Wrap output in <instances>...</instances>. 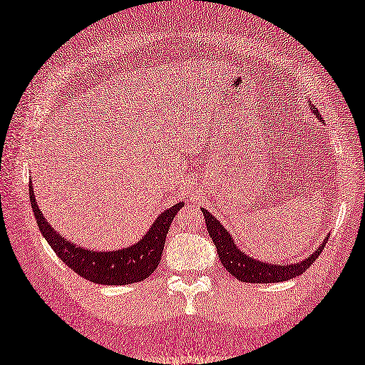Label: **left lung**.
<instances>
[{
    "label": "left lung",
    "mask_w": 365,
    "mask_h": 365,
    "mask_svg": "<svg viewBox=\"0 0 365 365\" xmlns=\"http://www.w3.org/2000/svg\"><path fill=\"white\" fill-rule=\"evenodd\" d=\"M310 110L314 111V115L319 118V121H323L319 111L309 103ZM202 212L205 215L206 220V228L210 232L211 240L217 249V255L220 263L224 264L225 269L235 276L237 280L241 282H249V284H274V282H285L293 279L296 276H301L302 272H306L312 263L322 254V250L324 249L326 242L329 240V235H326L323 242L318 245V247L312 252V254L299 259L296 263H266L262 262V259L254 258L245 254L240 249L233 240V236L228 233V230L220 224V222L214 217V215L202 207Z\"/></svg>",
    "instance_id": "left-lung-1"
}]
</instances>
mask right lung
I'll list each match as a JSON object with an SVG mask.
<instances>
[{
	"mask_svg": "<svg viewBox=\"0 0 365 365\" xmlns=\"http://www.w3.org/2000/svg\"><path fill=\"white\" fill-rule=\"evenodd\" d=\"M29 202L42 236L51 245L61 262L86 280L101 285H128L150 277L160 263L168 228L182 202L173 205L158 215L151 228L140 241L116 250H88L64 240L43 217L36 202L33 184H29Z\"/></svg>",
	"mask_w": 365,
	"mask_h": 365,
	"instance_id": "obj_1",
	"label": "right lung"
}]
</instances>
